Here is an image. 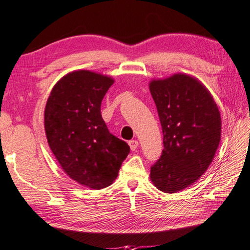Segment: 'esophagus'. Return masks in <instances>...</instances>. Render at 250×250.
I'll list each match as a JSON object with an SVG mask.
<instances>
[{
    "instance_id": "esophagus-1",
    "label": "esophagus",
    "mask_w": 250,
    "mask_h": 250,
    "mask_svg": "<svg viewBox=\"0 0 250 250\" xmlns=\"http://www.w3.org/2000/svg\"><path fill=\"white\" fill-rule=\"evenodd\" d=\"M128 145L130 147V149L132 150H135L138 147V142L137 141H129L128 142Z\"/></svg>"
}]
</instances>
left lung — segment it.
Here are the masks:
<instances>
[{"label": "left lung", "mask_w": 250, "mask_h": 250, "mask_svg": "<svg viewBox=\"0 0 250 250\" xmlns=\"http://www.w3.org/2000/svg\"><path fill=\"white\" fill-rule=\"evenodd\" d=\"M149 91L164 135L162 156L149 177L159 190L177 193L209 167L222 136V118L210 92L191 75L152 80Z\"/></svg>", "instance_id": "8db88e82"}]
</instances>
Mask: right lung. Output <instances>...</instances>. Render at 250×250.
<instances>
[{"label":"right lung","instance_id":"obj_1","mask_svg":"<svg viewBox=\"0 0 250 250\" xmlns=\"http://www.w3.org/2000/svg\"><path fill=\"white\" fill-rule=\"evenodd\" d=\"M114 80L79 69L52 88L44 110L48 146L69 178L92 189L115 181L129 154L127 143L109 133L101 104Z\"/></svg>","mask_w":250,"mask_h":250}]
</instances>
